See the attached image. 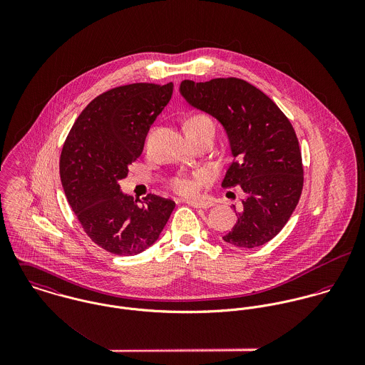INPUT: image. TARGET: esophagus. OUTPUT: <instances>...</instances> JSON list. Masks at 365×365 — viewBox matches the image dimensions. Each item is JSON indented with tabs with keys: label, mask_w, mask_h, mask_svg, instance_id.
<instances>
[{
	"label": "esophagus",
	"mask_w": 365,
	"mask_h": 365,
	"mask_svg": "<svg viewBox=\"0 0 365 365\" xmlns=\"http://www.w3.org/2000/svg\"><path fill=\"white\" fill-rule=\"evenodd\" d=\"M187 204L192 208L207 209L210 208L213 204L210 201H187Z\"/></svg>",
	"instance_id": "34e87169"
}]
</instances>
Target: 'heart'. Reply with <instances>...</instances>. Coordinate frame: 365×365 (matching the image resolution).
I'll list each match as a JSON object with an SVG mask.
<instances>
[{
    "instance_id": "1",
    "label": "heart",
    "mask_w": 365,
    "mask_h": 365,
    "mask_svg": "<svg viewBox=\"0 0 365 365\" xmlns=\"http://www.w3.org/2000/svg\"><path fill=\"white\" fill-rule=\"evenodd\" d=\"M204 126H210L213 128V122L212 119L207 115H194L188 123H187V130L192 129H200ZM200 185H201V174H195V175H188V174H178L174 175L170 181H168V188L174 192L178 194L181 197H192L200 191Z\"/></svg>"
}]
</instances>
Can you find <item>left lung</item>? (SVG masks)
Instances as JSON below:
<instances>
[{
	"instance_id": "left-lung-1",
	"label": "left lung",
	"mask_w": 365,
	"mask_h": 365,
	"mask_svg": "<svg viewBox=\"0 0 365 365\" xmlns=\"http://www.w3.org/2000/svg\"><path fill=\"white\" fill-rule=\"evenodd\" d=\"M180 91L225 126L235 160L222 187L240 185L246 194L240 212L233 205L237 223L223 240L239 249L265 245L289 220L304 188L302 155L289 119L242 78L184 80Z\"/></svg>"
}]
</instances>
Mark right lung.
<instances>
[{
	"mask_svg": "<svg viewBox=\"0 0 365 365\" xmlns=\"http://www.w3.org/2000/svg\"><path fill=\"white\" fill-rule=\"evenodd\" d=\"M173 87L135 83L105 91L78 115L63 145L60 178L67 201L87 236L112 255L135 256L150 247L175 207L155 194L133 200L118 184L140 156Z\"/></svg>",
	"mask_w": 365,
	"mask_h": 365,
	"instance_id": "1",
	"label": "right lung"
}]
</instances>
